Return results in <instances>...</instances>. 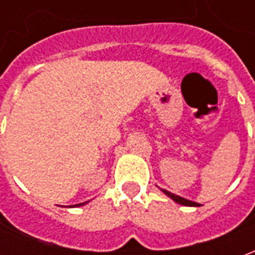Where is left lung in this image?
<instances>
[{"label":"left lung","instance_id":"obj_1","mask_svg":"<svg viewBox=\"0 0 255 255\" xmlns=\"http://www.w3.org/2000/svg\"><path fill=\"white\" fill-rule=\"evenodd\" d=\"M162 191L165 192L168 197L172 198V199H173L175 202L180 203V205H184V206H199L197 202H192V201H188V199H186V198H182V197H179V195H175V194H172V192L166 191V190H162Z\"/></svg>","mask_w":255,"mask_h":255}]
</instances>
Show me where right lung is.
Segmentation results:
<instances>
[{"instance_id":"add662e5","label":"right lung","mask_w":255,"mask_h":255,"mask_svg":"<svg viewBox=\"0 0 255 255\" xmlns=\"http://www.w3.org/2000/svg\"><path fill=\"white\" fill-rule=\"evenodd\" d=\"M82 205H84V203H79V205H75V206H82Z\"/></svg>"}]
</instances>
